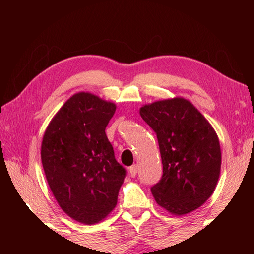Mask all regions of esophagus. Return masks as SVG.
<instances>
[{
    "instance_id": "34e87169",
    "label": "esophagus",
    "mask_w": 254,
    "mask_h": 254,
    "mask_svg": "<svg viewBox=\"0 0 254 254\" xmlns=\"http://www.w3.org/2000/svg\"><path fill=\"white\" fill-rule=\"evenodd\" d=\"M137 170H139V166L137 165H133L130 167V168H128V173H130L131 177H135L137 174Z\"/></svg>"
}]
</instances>
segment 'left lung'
I'll use <instances>...</instances> for the list:
<instances>
[{"mask_svg":"<svg viewBox=\"0 0 254 254\" xmlns=\"http://www.w3.org/2000/svg\"><path fill=\"white\" fill-rule=\"evenodd\" d=\"M140 115L156 132L163 174L151 187L159 206L183 216L213 195L221 173L220 140L190 102L174 97L145 104Z\"/></svg>","mask_w":254,"mask_h":254,"instance_id":"obj_1","label":"left lung"}]
</instances>
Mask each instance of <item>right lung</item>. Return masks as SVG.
Returning <instances> with one entry per match:
<instances>
[{
	"label": "right lung",
	"instance_id": "right-lung-1",
	"mask_svg": "<svg viewBox=\"0 0 254 254\" xmlns=\"http://www.w3.org/2000/svg\"><path fill=\"white\" fill-rule=\"evenodd\" d=\"M115 110L113 102L76 93L42 137L41 162L53 195L68 216L86 225L103 221L115 208L126 177L105 133Z\"/></svg>",
	"mask_w": 254,
	"mask_h": 254
}]
</instances>
